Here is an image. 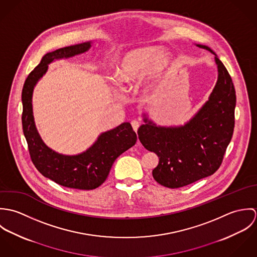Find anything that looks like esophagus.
Returning a JSON list of instances; mask_svg holds the SVG:
<instances>
[{"instance_id": "obj_1", "label": "esophagus", "mask_w": 257, "mask_h": 257, "mask_svg": "<svg viewBox=\"0 0 257 257\" xmlns=\"http://www.w3.org/2000/svg\"><path fill=\"white\" fill-rule=\"evenodd\" d=\"M140 125H141V123H140V121H139V120H136V119L132 120V126H133V128H134V131H135V132H138V130H139V127H140ZM138 145H139V146H141L140 141H138Z\"/></svg>"}]
</instances>
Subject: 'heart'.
I'll return each mask as SVG.
<instances>
[{"label":"heart","mask_w":257,"mask_h":257,"mask_svg":"<svg viewBox=\"0 0 257 257\" xmlns=\"http://www.w3.org/2000/svg\"><path fill=\"white\" fill-rule=\"evenodd\" d=\"M167 53H160L158 47H143L124 53L114 69V81L120 88L146 78L145 89L152 91L158 87L161 77L171 64Z\"/></svg>","instance_id":"1"}]
</instances>
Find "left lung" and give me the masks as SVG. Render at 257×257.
I'll use <instances>...</instances> for the list:
<instances>
[{
  "mask_svg": "<svg viewBox=\"0 0 257 257\" xmlns=\"http://www.w3.org/2000/svg\"><path fill=\"white\" fill-rule=\"evenodd\" d=\"M218 80L208 101L182 125H158L147 112L138 131L143 146L159 158L152 170L157 183L175 189L211 176L220 166L234 127L235 91L231 78L217 54Z\"/></svg>",
  "mask_w": 257,
  "mask_h": 257,
  "instance_id": "1",
  "label": "left lung"
}]
</instances>
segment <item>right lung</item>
Instances as JSON below:
<instances>
[{"label":"right lung","instance_id":"add662e5","mask_svg":"<svg viewBox=\"0 0 257 257\" xmlns=\"http://www.w3.org/2000/svg\"><path fill=\"white\" fill-rule=\"evenodd\" d=\"M92 41L78 43L46 53L40 63L28 76L23 92V131L32 160L37 170L46 178L64 187L93 190L104 183L114 160L137 143V134L130 122L102 133L85 151L66 155L47 147L37 132L33 111V94L37 82L55 60L67 59L87 52Z\"/></svg>","mask_w":257,"mask_h":257}]
</instances>
